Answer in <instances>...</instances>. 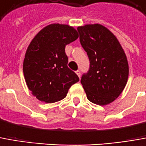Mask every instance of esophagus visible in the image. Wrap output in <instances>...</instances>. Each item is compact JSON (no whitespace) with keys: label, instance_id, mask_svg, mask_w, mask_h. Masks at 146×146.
Returning <instances> with one entry per match:
<instances>
[{"label":"esophagus","instance_id":"obj_1","mask_svg":"<svg viewBox=\"0 0 146 146\" xmlns=\"http://www.w3.org/2000/svg\"><path fill=\"white\" fill-rule=\"evenodd\" d=\"M76 75H77V76H79V77H80V70H76Z\"/></svg>","mask_w":146,"mask_h":146}]
</instances>
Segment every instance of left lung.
Returning <instances> with one entry per match:
<instances>
[{
  "instance_id": "obj_1",
  "label": "left lung",
  "mask_w": 146,
  "mask_h": 146,
  "mask_svg": "<svg viewBox=\"0 0 146 146\" xmlns=\"http://www.w3.org/2000/svg\"><path fill=\"white\" fill-rule=\"evenodd\" d=\"M77 31L90 61L88 72L80 80L88 100L100 106L109 104L119 97L127 83L126 54L115 35L101 24H85Z\"/></svg>"
}]
</instances>
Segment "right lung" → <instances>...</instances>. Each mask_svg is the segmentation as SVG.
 Returning a JSON list of instances; mask_svg holds the SVG:
<instances>
[{
    "mask_svg": "<svg viewBox=\"0 0 146 146\" xmlns=\"http://www.w3.org/2000/svg\"><path fill=\"white\" fill-rule=\"evenodd\" d=\"M79 37L77 31L67 24L52 23L33 38L23 60L24 79L31 94L46 104L66 97L79 77L69 69L65 48Z\"/></svg>",
    "mask_w": 146,
    "mask_h": 146,
    "instance_id": "add662e5",
    "label": "right lung"
}]
</instances>
